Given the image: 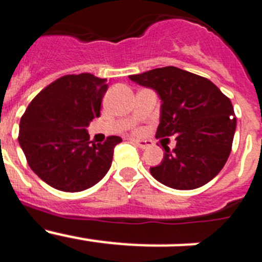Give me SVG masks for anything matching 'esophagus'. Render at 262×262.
<instances>
[{
	"label": "esophagus",
	"instance_id": "obj_1",
	"mask_svg": "<svg viewBox=\"0 0 262 262\" xmlns=\"http://www.w3.org/2000/svg\"><path fill=\"white\" fill-rule=\"evenodd\" d=\"M134 143H135L138 147L142 148V149H145V148H148L151 145V143L147 142V140H139V139H134Z\"/></svg>",
	"mask_w": 262,
	"mask_h": 262
}]
</instances>
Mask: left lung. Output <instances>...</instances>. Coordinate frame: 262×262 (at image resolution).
<instances>
[{"label": "left lung", "mask_w": 262, "mask_h": 262, "mask_svg": "<svg viewBox=\"0 0 262 262\" xmlns=\"http://www.w3.org/2000/svg\"><path fill=\"white\" fill-rule=\"evenodd\" d=\"M161 99L157 138L176 136L151 174L177 190L203 186L221 172L231 154L236 118L232 103L210 80L176 67L129 76Z\"/></svg>", "instance_id": "obj_1"}]
</instances>
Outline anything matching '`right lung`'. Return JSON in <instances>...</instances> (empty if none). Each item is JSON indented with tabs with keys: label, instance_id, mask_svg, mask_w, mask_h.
I'll return each mask as SVG.
<instances>
[{
	"label": "right lung",
	"instance_id": "right-lung-1",
	"mask_svg": "<svg viewBox=\"0 0 262 262\" xmlns=\"http://www.w3.org/2000/svg\"><path fill=\"white\" fill-rule=\"evenodd\" d=\"M106 78L90 73L62 76L30 102L20 118L19 142L32 172L57 190L94 186L111 166L119 136L89 140L86 127L99 117Z\"/></svg>",
	"mask_w": 262,
	"mask_h": 262
}]
</instances>
